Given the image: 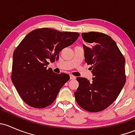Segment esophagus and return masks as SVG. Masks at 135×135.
Here are the masks:
<instances>
[{"mask_svg": "<svg viewBox=\"0 0 135 135\" xmlns=\"http://www.w3.org/2000/svg\"><path fill=\"white\" fill-rule=\"evenodd\" d=\"M70 80H74V79H76V76L73 75H70Z\"/></svg>", "mask_w": 135, "mask_h": 135, "instance_id": "1", "label": "esophagus"}]
</instances>
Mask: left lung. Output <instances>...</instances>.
I'll return each instance as SVG.
<instances>
[{"label": "left lung", "instance_id": "1", "mask_svg": "<svg viewBox=\"0 0 135 135\" xmlns=\"http://www.w3.org/2000/svg\"><path fill=\"white\" fill-rule=\"evenodd\" d=\"M85 62L91 66L93 78H76L79 86L74 93L78 104L90 112H97L111 105L124 86L126 81V60L115 42L102 32L81 34Z\"/></svg>", "mask_w": 135, "mask_h": 135}]
</instances>
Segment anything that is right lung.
<instances>
[{
    "label": "right lung",
    "mask_w": 135,
    "mask_h": 135,
    "mask_svg": "<svg viewBox=\"0 0 135 135\" xmlns=\"http://www.w3.org/2000/svg\"><path fill=\"white\" fill-rule=\"evenodd\" d=\"M79 36L78 32L41 28L30 32L20 42L13 51L11 78L26 104L42 108L55 100L70 76L54 73L47 66L50 61L59 59L60 51Z\"/></svg>",
    "instance_id": "right-lung-1"
}]
</instances>
